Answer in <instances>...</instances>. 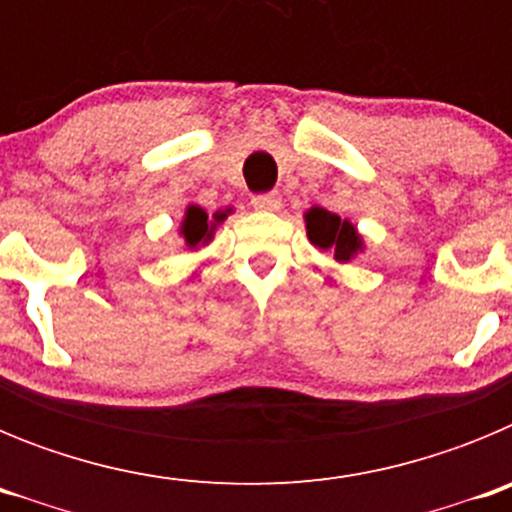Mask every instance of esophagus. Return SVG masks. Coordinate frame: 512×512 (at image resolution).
<instances>
[{
    "label": "esophagus",
    "mask_w": 512,
    "mask_h": 512,
    "mask_svg": "<svg viewBox=\"0 0 512 512\" xmlns=\"http://www.w3.org/2000/svg\"><path fill=\"white\" fill-rule=\"evenodd\" d=\"M279 205H282V197H279V192H264V194H253L251 197L253 210L274 212V210H279Z\"/></svg>",
    "instance_id": "1"
}]
</instances>
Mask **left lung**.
Wrapping results in <instances>:
<instances>
[{
  "instance_id": "1",
  "label": "left lung",
  "mask_w": 512,
  "mask_h": 512,
  "mask_svg": "<svg viewBox=\"0 0 512 512\" xmlns=\"http://www.w3.org/2000/svg\"><path fill=\"white\" fill-rule=\"evenodd\" d=\"M305 228L312 246L328 251L341 264L354 259L356 253L364 248V241H361L356 225L341 220L336 212H328L323 207H310L305 212Z\"/></svg>"
}]
</instances>
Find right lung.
<instances>
[{
  "mask_svg": "<svg viewBox=\"0 0 512 512\" xmlns=\"http://www.w3.org/2000/svg\"><path fill=\"white\" fill-rule=\"evenodd\" d=\"M230 210H220L212 215H207L205 210H202L200 205H189L187 212H184V220H182V238L184 243H187V248H200L205 246L207 241L212 238V233H215V228L220 223H223L225 217H228Z\"/></svg>",
  "mask_w": 512,
  "mask_h": 512,
  "instance_id": "obj_1",
  "label": "right lung"
}]
</instances>
